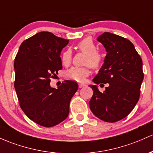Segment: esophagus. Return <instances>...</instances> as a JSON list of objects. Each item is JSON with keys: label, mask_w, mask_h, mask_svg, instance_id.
<instances>
[{"label": "esophagus", "mask_w": 153, "mask_h": 153, "mask_svg": "<svg viewBox=\"0 0 153 153\" xmlns=\"http://www.w3.org/2000/svg\"><path fill=\"white\" fill-rule=\"evenodd\" d=\"M85 84L84 83H78V86H79V88H82V87H84L85 86Z\"/></svg>", "instance_id": "esophagus-1"}]
</instances>
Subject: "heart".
I'll return each mask as SVG.
<instances>
[{
    "mask_svg": "<svg viewBox=\"0 0 153 153\" xmlns=\"http://www.w3.org/2000/svg\"><path fill=\"white\" fill-rule=\"evenodd\" d=\"M78 48L80 51L87 54L85 59V65H90L93 68H98L101 65L102 62V55L97 51V47L94 43L91 38H85L79 42ZM72 52L70 49L65 50L62 55L61 60L64 65L67 66L71 62ZM90 70L88 67L85 68H78L73 67L67 71L66 78L68 79L75 80L77 82L85 81V78L89 75Z\"/></svg>",
    "mask_w": 153,
    "mask_h": 153,
    "instance_id": "heart-1",
    "label": "heart"
}]
</instances>
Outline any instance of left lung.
<instances>
[{"instance_id": "left-lung-1", "label": "left lung", "mask_w": 153, "mask_h": 153, "mask_svg": "<svg viewBox=\"0 0 153 153\" xmlns=\"http://www.w3.org/2000/svg\"><path fill=\"white\" fill-rule=\"evenodd\" d=\"M97 41L107 54L93 81L96 84L108 83V86L101 92L97 85H89L94 91L89 107L96 117L114 123L126 117L138 102L144 79L142 60L126 38L104 33Z\"/></svg>"}]
</instances>
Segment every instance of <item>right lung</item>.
Returning a JSON list of instances; mask_svg holds the SVG:
<instances>
[{
    "label": "right lung",
    "mask_w": 153,
    "mask_h": 153,
    "mask_svg": "<svg viewBox=\"0 0 153 153\" xmlns=\"http://www.w3.org/2000/svg\"><path fill=\"white\" fill-rule=\"evenodd\" d=\"M68 43L41 32L23 41L15 57L14 88L20 107L42 126H54L68 117L70 100L78 88L73 80H65L57 89L50 85V78L62 68L60 53Z\"/></svg>",
    "instance_id": "1"
}]
</instances>
